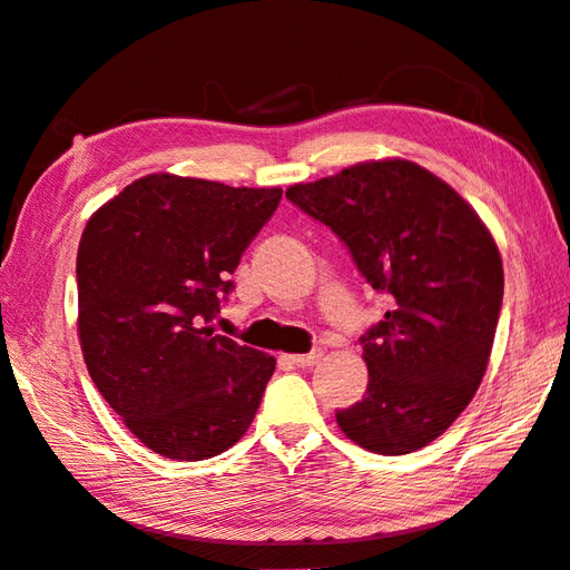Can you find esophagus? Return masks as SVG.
<instances>
[{"label":"esophagus","mask_w":570,"mask_h":570,"mask_svg":"<svg viewBox=\"0 0 570 570\" xmlns=\"http://www.w3.org/2000/svg\"><path fill=\"white\" fill-rule=\"evenodd\" d=\"M321 356H324V351L316 348V351H312V354H298V356H286V358L298 368H312V366L318 364Z\"/></svg>","instance_id":"esophagus-1"}]
</instances>
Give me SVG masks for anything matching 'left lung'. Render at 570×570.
Returning a JSON list of instances; mask_svg holds the SVG:
<instances>
[{
  "label": "left lung",
  "instance_id": "8db88e82",
  "mask_svg": "<svg viewBox=\"0 0 570 570\" xmlns=\"http://www.w3.org/2000/svg\"><path fill=\"white\" fill-rule=\"evenodd\" d=\"M286 196L326 224L391 296L366 336L364 399L336 411L346 439L381 456L436 441L469 406L489 366L503 264L489 226L436 174L409 159L361 161Z\"/></svg>",
  "mask_w": 570,
  "mask_h": 570
}]
</instances>
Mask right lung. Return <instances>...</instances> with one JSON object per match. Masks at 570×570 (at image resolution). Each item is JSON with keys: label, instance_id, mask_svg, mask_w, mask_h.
<instances>
[{"label": "right lung", "instance_id": "obj_1", "mask_svg": "<svg viewBox=\"0 0 570 570\" xmlns=\"http://www.w3.org/2000/svg\"><path fill=\"white\" fill-rule=\"evenodd\" d=\"M282 189L147 174L89 216L77 254L81 354L134 436L174 461L232 449L276 361L216 334L229 274Z\"/></svg>", "mask_w": 570, "mask_h": 570}]
</instances>
